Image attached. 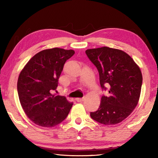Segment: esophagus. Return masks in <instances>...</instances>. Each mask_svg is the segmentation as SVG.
I'll use <instances>...</instances> for the list:
<instances>
[{"label": "esophagus", "mask_w": 158, "mask_h": 158, "mask_svg": "<svg viewBox=\"0 0 158 158\" xmlns=\"http://www.w3.org/2000/svg\"><path fill=\"white\" fill-rule=\"evenodd\" d=\"M83 100H84V98H76V101H77V102H82V101H83Z\"/></svg>", "instance_id": "1"}]
</instances>
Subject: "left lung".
<instances>
[{"mask_svg":"<svg viewBox=\"0 0 158 158\" xmlns=\"http://www.w3.org/2000/svg\"><path fill=\"white\" fill-rule=\"evenodd\" d=\"M87 56L98 70L104 89L109 87L110 96H102L98 109L90 113L92 118L104 125H115L128 117L139 102L143 76L139 66L122 50L108 47L89 49Z\"/></svg>","mask_w":158,"mask_h":158,"instance_id":"left-lung-1","label":"left lung"}]
</instances>
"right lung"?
Here are the masks:
<instances>
[{"label":"right lung","mask_w":158,"mask_h":158,"mask_svg":"<svg viewBox=\"0 0 158 158\" xmlns=\"http://www.w3.org/2000/svg\"><path fill=\"white\" fill-rule=\"evenodd\" d=\"M73 49H44L29 60L20 72L18 92L23 111L36 125L54 127L66 119L73 106L64 96L52 94Z\"/></svg>","instance_id":"obj_1"}]
</instances>
